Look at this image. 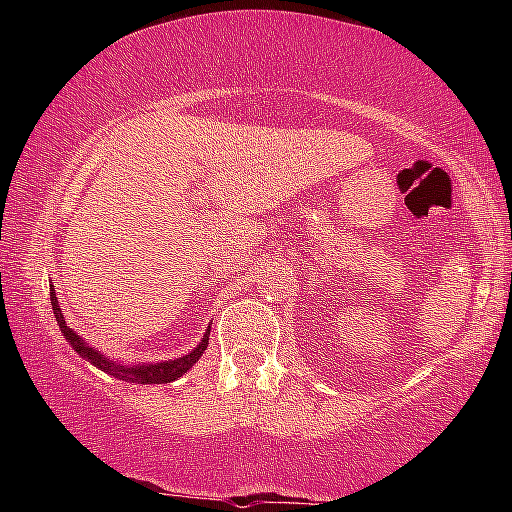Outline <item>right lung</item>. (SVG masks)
Returning <instances> with one entry per match:
<instances>
[{"instance_id":"add662e5","label":"right lung","mask_w":512,"mask_h":512,"mask_svg":"<svg viewBox=\"0 0 512 512\" xmlns=\"http://www.w3.org/2000/svg\"><path fill=\"white\" fill-rule=\"evenodd\" d=\"M51 307H54V314H56L60 332H63V336L69 341V345H72V348L79 352L85 361H90L92 366L101 368L103 372H108V375L117 377L121 381H131V384H169V381L183 377L185 372L198 361V357H201V354L205 352L207 341H210V339H207V336H210V329H207L203 341L198 343L192 352L185 354V357L173 359V361H162V363H137V366H117L115 361L103 357L101 352L92 350L88 343L79 339V334H76L74 329H69L65 325V318H63V314H60V307H58V300H56V291H51Z\"/></svg>"}]
</instances>
